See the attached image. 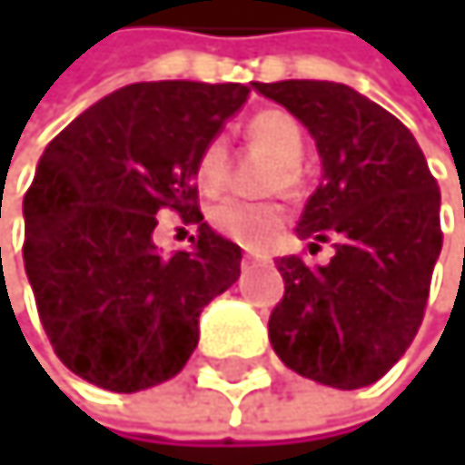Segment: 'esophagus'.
<instances>
[{
    "instance_id": "34e87169",
    "label": "esophagus",
    "mask_w": 465,
    "mask_h": 465,
    "mask_svg": "<svg viewBox=\"0 0 465 465\" xmlns=\"http://www.w3.org/2000/svg\"><path fill=\"white\" fill-rule=\"evenodd\" d=\"M256 259H264V253H256V251H245V253H242V264L256 262Z\"/></svg>"
}]
</instances>
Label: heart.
<instances>
[{
	"instance_id": "1",
	"label": "heart",
	"mask_w": 465,
	"mask_h": 465,
	"mask_svg": "<svg viewBox=\"0 0 465 465\" xmlns=\"http://www.w3.org/2000/svg\"><path fill=\"white\" fill-rule=\"evenodd\" d=\"M248 139L276 158V167L264 181V192H295L301 186L298 158L303 153V136L298 122L284 111H262L248 128ZM228 178V142L223 136H212L198 158H194V183L206 194H217ZM209 225L220 237L245 245L264 248L276 240L284 225V206L276 201H240L225 198L209 209Z\"/></svg>"
}]
</instances>
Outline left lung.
Returning <instances> with one entry per match:
<instances>
[{
    "label": "left lung",
    "mask_w": 465,
    "mask_h": 465,
    "mask_svg": "<svg viewBox=\"0 0 465 465\" xmlns=\"http://www.w3.org/2000/svg\"><path fill=\"white\" fill-rule=\"evenodd\" d=\"M315 136L323 181L298 237L334 245L323 267L279 259L284 298L271 312V343L307 380L354 391L399 362L424 321L443 245L440 189L404 124L329 80L253 83Z\"/></svg>",
    "instance_id": "8db88e82"
}]
</instances>
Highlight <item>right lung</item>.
<instances>
[{"mask_svg": "<svg viewBox=\"0 0 465 465\" xmlns=\"http://www.w3.org/2000/svg\"><path fill=\"white\" fill-rule=\"evenodd\" d=\"M248 92L134 83L46 144L25 194V271L52 349L85 382L136 393L175 377L203 307L240 279V245L203 223L194 158ZM162 211L199 225L194 252L154 251Z\"/></svg>", "mask_w": 465, "mask_h": 465, "instance_id": "right-lung-1", "label": "right lung"}]
</instances>
